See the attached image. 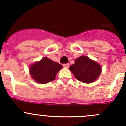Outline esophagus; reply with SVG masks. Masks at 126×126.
<instances>
[{
	"mask_svg": "<svg viewBox=\"0 0 126 126\" xmlns=\"http://www.w3.org/2000/svg\"><path fill=\"white\" fill-rule=\"evenodd\" d=\"M63 66H64V68H68L69 67V64H68V63H66V64H63Z\"/></svg>",
	"mask_w": 126,
	"mask_h": 126,
	"instance_id": "esophagus-1",
	"label": "esophagus"
}]
</instances>
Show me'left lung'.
<instances>
[{"instance_id":"obj_1","label":"left lung","mask_w":126,"mask_h":126,"mask_svg":"<svg viewBox=\"0 0 126 126\" xmlns=\"http://www.w3.org/2000/svg\"><path fill=\"white\" fill-rule=\"evenodd\" d=\"M75 63L70 66V70L77 79L86 84L93 82L101 72V67L89 57L82 56L75 60Z\"/></svg>"}]
</instances>
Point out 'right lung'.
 <instances>
[{
	"mask_svg": "<svg viewBox=\"0 0 126 126\" xmlns=\"http://www.w3.org/2000/svg\"><path fill=\"white\" fill-rule=\"evenodd\" d=\"M62 68L61 64L44 57L39 62L31 64L29 71L35 81L39 84H44L54 80L57 73Z\"/></svg>",
	"mask_w": 126,
	"mask_h": 126,
	"instance_id": "add662e5",
	"label": "right lung"
}]
</instances>
